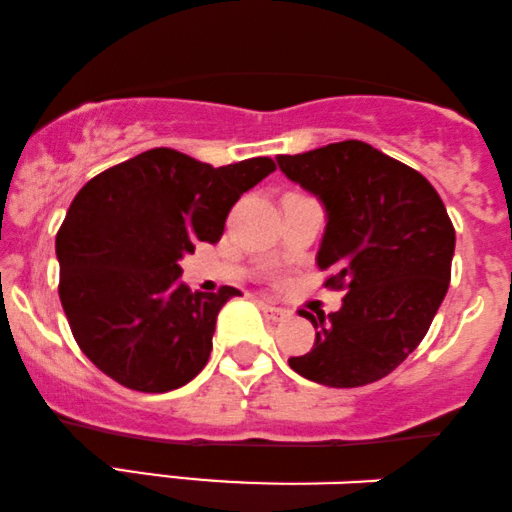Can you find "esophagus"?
<instances>
[{"mask_svg":"<svg viewBox=\"0 0 512 512\" xmlns=\"http://www.w3.org/2000/svg\"><path fill=\"white\" fill-rule=\"evenodd\" d=\"M261 309H263V314L270 318V321H285V318H290V311L280 309V306H275V304L261 302Z\"/></svg>","mask_w":512,"mask_h":512,"instance_id":"34e87169","label":"esophagus"}]
</instances>
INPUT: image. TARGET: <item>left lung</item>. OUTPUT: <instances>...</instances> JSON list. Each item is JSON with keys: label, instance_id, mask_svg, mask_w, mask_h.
<instances>
[{"label": "left lung", "instance_id": "left-lung-1", "mask_svg": "<svg viewBox=\"0 0 512 512\" xmlns=\"http://www.w3.org/2000/svg\"><path fill=\"white\" fill-rule=\"evenodd\" d=\"M282 174L326 210L318 268L347 294L314 318L311 352L290 357L299 376L359 388L398 369L424 340L448 292L455 230L436 189L364 141L278 155Z\"/></svg>", "mask_w": 512, "mask_h": 512}]
</instances>
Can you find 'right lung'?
Returning <instances> with one entry per match:
<instances>
[{
  "label": "right lung",
  "mask_w": 512,
  "mask_h": 512,
  "mask_svg": "<svg viewBox=\"0 0 512 512\" xmlns=\"http://www.w3.org/2000/svg\"><path fill=\"white\" fill-rule=\"evenodd\" d=\"M270 172V158L213 167L153 148L78 191L54 242L59 299L102 374L141 393H167L201 374L220 309L242 292H191L177 261L198 242H218L230 208Z\"/></svg>",
  "instance_id": "add662e5"
}]
</instances>
